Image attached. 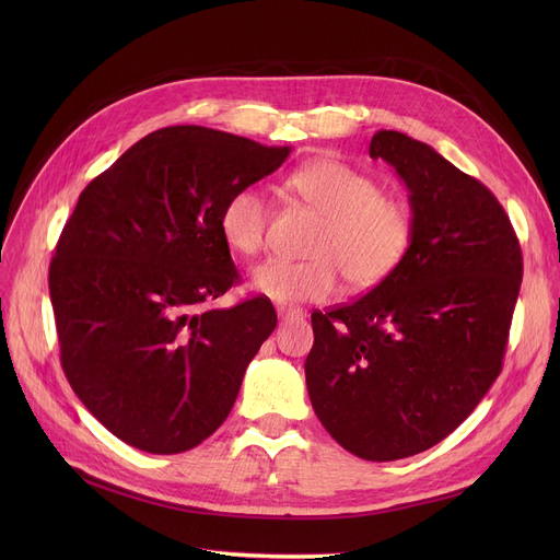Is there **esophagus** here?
Listing matches in <instances>:
<instances>
[{
  "label": "esophagus",
  "instance_id": "1",
  "mask_svg": "<svg viewBox=\"0 0 560 560\" xmlns=\"http://www.w3.org/2000/svg\"><path fill=\"white\" fill-rule=\"evenodd\" d=\"M277 315L281 322H295V319L304 317V311L295 308V306H277Z\"/></svg>",
  "mask_w": 560,
  "mask_h": 560
}]
</instances>
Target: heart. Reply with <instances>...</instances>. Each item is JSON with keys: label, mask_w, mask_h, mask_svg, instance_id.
<instances>
[{"label": "heart", "mask_w": 560, "mask_h": 560, "mask_svg": "<svg viewBox=\"0 0 560 560\" xmlns=\"http://www.w3.org/2000/svg\"><path fill=\"white\" fill-rule=\"evenodd\" d=\"M290 188L325 218L308 247L313 258H268L252 270V288L277 304L325 302L340 277L354 290L388 279L404 260L413 222L406 206L384 197L374 179L334 159L306 163L290 176ZM270 203L254 188L235 190L220 213L224 243L243 256L265 243Z\"/></svg>", "instance_id": "1"}]
</instances>
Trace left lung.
<instances>
[{
  "instance_id": "obj_1",
  "label": "left lung",
  "mask_w": 560,
  "mask_h": 560,
  "mask_svg": "<svg viewBox=\"0 0 560 560\" xmlns=\"http://www.w3.org/2000/svg\"><path fill=\"white\" fill-rule=\"evenodd\" d=\"M370 156L408 190L413 235L368 295L313 313L306 388L317 420L365 460H397L447 438L502 372L522 252L497 197L433 147L381 129Z\"/></svg>"
}]
</instances>
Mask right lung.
<instances>
[{
    "mask_svg": "<svg viewBox=\"0 0 560 560\" xmlns=\"http://www.w3.org/2000/svg\"><path fill=\"white\" fill-rule=\"evenodd\" d=\"M288 154L167 127L79 195L49 265L61 365L83 406L127 445L182 454L226 420L277 313L265 298L206 306L238 281L220 213Z\"/></svg>",
    "mask_w": 560,
    "mask_h": 560,
    "instance_id": "add662e5",
    "label": "right lung"
}]
</instances>
